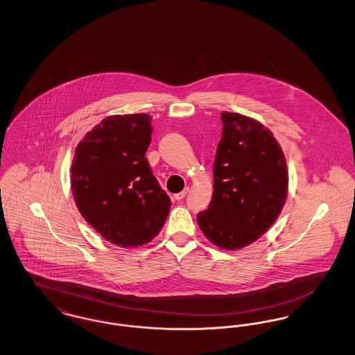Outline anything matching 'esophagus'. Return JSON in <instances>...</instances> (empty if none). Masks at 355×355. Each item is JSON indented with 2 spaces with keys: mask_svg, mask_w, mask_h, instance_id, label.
I'll use <instances>...</instances> for the list:
<instances>
[{
  "mask_svg": "<svg viewBox=\"0 0 355 355\" xmlns=\"http://www.w3.org/2000/svg\"><path fill=\"white\" fill-rule=\"evenodd\" d=\"M187 191H189V187H186V189H184L182 191H180V193H177V194H174V196H173V198H174V200H177V201H181V200L185 197L186 194H187Z\"/></svg>",
  "mask_w": 355,
  "mask_h": 355,
  "instance_id": "obj_1",
  "label": "esophagus"
}]
</instances>
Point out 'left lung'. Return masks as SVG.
<instances>
[{"label": "left lung", "mask_w": 355, "mask_h": 355, "mask_svg": "<svg viewBox=\"0 0 355 355\" xmlns=\"http://www.w3.org/2000/svg\"><path fill=\"white\" fill-rule=\"evenodd\" d=\"M220 119L213 198L197 222L211 243L238 250L263 236L281 214L288 173L281 145L263 123L230 112Z\"/></svg>", "instance_id": "8db88e82"}]
</instances>
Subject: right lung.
Returning a JSON list of instances; mask_svg holds the SVG:
<instances>
[{
    "mask_svg": "<svg viewBox=\"0 0 355 355\" xmlns=\"http://www.w3.org/2000/svg\"><path fill=\"white\" fill-rule=\"evenodd\" d=\"M152 133L150 116L114 114L86 133L74 150L70 185L77 209L121 248L150 242L169 214V196L145 158Z\"/></svg>",
    "mask_w": 355,
    "mask_h": 355,
    "instance_id": "1",
    "label": "right lung"
}]
</instances>
